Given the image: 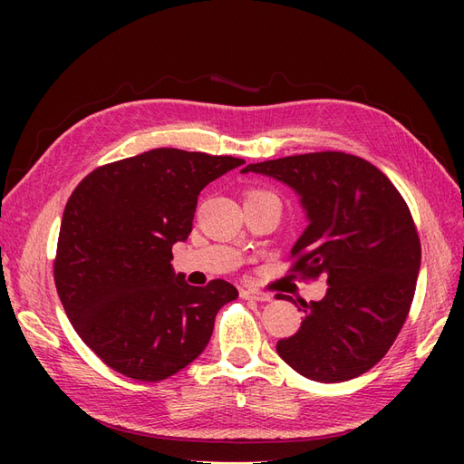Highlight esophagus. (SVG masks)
Instances as JSON below:
<instances>
[{"mask_svg":"<svg viewBox=\"0 0 464 464\" xmlns=\"http://www.w3.org/2000/svg\"><path fill=\"white\" fill-rule=\"evenodd\" d=\"M240 296L244 300H256V302H271L273 296L271 294H265V292H257V290H251V288H246L240 292Z\"/></svg>","mask_w":464,"mask_h":464,"instance_id":"esophagus-1","label":"esophagus"}]
</instances>
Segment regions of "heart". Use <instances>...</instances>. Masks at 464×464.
Segmentation results:
<instances>
[{
	"instance_id": "b5f03b06",
	"label": "heart",
	"mask_w": 464,
	"mask_h": 464,
	"mask_svg": "<svg viewBox=\"0 0 464 464\" xmlns=\"http://www.w3.org/2000/svg\"><path fill=\"white\" fill-rule=\"evenodd\" d=\"M263 193H265V191H259V189H254V191H249V193H247V198H249V195H263Z\"/></svg>"
}]
</instances>
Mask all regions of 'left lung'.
I'll return each mask as SVG.
<instances>
[{"label": "left lung", "instance_id": "8db88e82", "mask_svg": "<svg viewBox=\"0 0 464 464\" xmlns=\"http://www.w3.org/2000/svg\"><path fill=\"white\" fill-rule=\"evenodd\" d=\"M247 172L300 198L307 227L290 249L292 273L327 275V294L304 302L302 325L276 343L278 356L321 383L366 373L395 343L414 298L422 249L409 207L379 168L346 152L294 154Z\"/></svg>", "mask_w": 464, "mask_h": 464}]
</instances>
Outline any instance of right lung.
Wrapping results in <instances>:
<instances>
[{
	"label": "right lung",
	"mask_w": 464,
	"mask_h": 464,
	"mask_svg": "<svg viewBox=\"0 0 464 464\" xmlns=\"http://www.w3.org/2000/svg\"><path fill=\"white\" fill-rule=\"evenodd\" d=\"M242 159L152 149L96 168L69 198L53 280L73 329L106 366L139 382L184 370L237 298L227 280L191 286L174 273L201 189Z\"/></svg>",
	"instance_id": "right-lung-1"
}]
</instances>
